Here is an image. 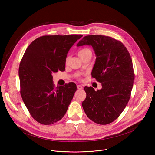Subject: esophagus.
Wrapping results in <instances>:
<instances>
[{"label": "esophagus", "mask_w": 155, "mask_h": 155, "mask_svg": "<svg viewBox=\"0 0 155 155\" xmlns=\"http://www.w3.org/2000/svg\"><path fill=\"white\" fill-rule=\"evenodd\" d=\"M77 89L78 90H82L83 89V86H81V85H77Z\"/></svg>", "instance_id": "obj_1"}]
</instances>
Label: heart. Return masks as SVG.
<instances>
[{"label": "heart", "mask_w": 155, "mask_h": 155, "mask_svg": "<svg viewBox=\"0 0 155 155\" xmlns=\"http://www.w3.org/2000/svg\"><path fill=\"white\" fill-rule=\"evenodd\" d=\"M90 51H90L89 49H87V48H84V49H82V50H80V51H78V55L79 57H80V56H81L82 55L86 54V53H87V52H90ZM68 59H69V58L68 57L67 59H66V61H68Z\"/></svg>", "instance_id": "obj_1"}]
</instances>
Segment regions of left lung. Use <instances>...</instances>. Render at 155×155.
<instances>
[{
  "instance_id": "obj_1",
  "label": "left lung",
  "mask_w": 155,
  "mask_h": 155,
  "mask_svg": "<svg viewBox=\"0 0 155 155\" xmlns=\"http://www.w3.org/2000/svg\"><path fill=\"white\" fill-rule=\"evenodd\" d=\"M84 45L92 46L94 51L96 59L91 75L102 87L96 91L85 86L86 97L82 106L91 120L107 124L121 115L130 99L134 80L132 61L123 44L112 37L86 35L77 46Z\"/></svg>"
}]
</instances>
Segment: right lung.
<instances>
[{
    "label": "right lung",
    "mask_w": 155,
    "mask_h": 155,
    "mask_svg": "<svg viewBox=\"0 0 155 155\" xmlns=\"http://www.w3.org/2000/svg\"><path fill=\"white\" fill-rule=\"evenodd\" d=\"M82 35H44L26 49L19 68L21 95L28 111L45 125L59 121L67 112L77 86L54 87L52 74L64 71L67 54Z\"/></svg>",
    "instance_id": "right-lung-1"
}]
</instances>
